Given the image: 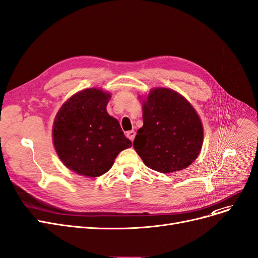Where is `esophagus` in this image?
I'll return each instance as SVG.
<instances>
[{
  "label": "esophagus",
  "instance_id": "1",
  "mask_svg": "<svg viewBox=\"0 0 258 258\" xmlns=\"http://www.w3.org/2000/svg\"><path fill=\"white\" fill-rule=\"evenodd\" d=\"M127 138L132 142L133 140H135V138H136V132L133 131V130L128 131V132H127Z\"/></svg>",
  "mask_w": 258,
  "mask_h": 258
}]
</instances>
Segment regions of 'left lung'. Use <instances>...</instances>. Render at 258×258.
<instances>
[{"label":"left lung","mask_w":258,"mask_h":258,"mask_svg":"<svg viewBox=\"0 0 258 258\" xmlns=\"http://www.w3.org/2000/svg\"><path fill=\"white\" fill-rule=\"evenodd\" d=\"M204 130L197 111L184 97L157 87L143 101V127L133 147L143 162L160 173H173L198 158Z\"/></svg>","instance_id":"obj_1"}]
</instances>
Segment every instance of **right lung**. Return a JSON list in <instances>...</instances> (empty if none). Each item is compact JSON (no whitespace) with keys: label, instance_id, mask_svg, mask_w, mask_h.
<instances>
[{"label":"right lung","instance_id":"1","mask_svg":"<svg viewBox=\"0 0 258 258\" xmlns=\"http://www.w3.org/2000/svg\"><path fill=\"white\" fill-rule=\"evenodd\" d=\"M111 98L98 88H86L61 105L53 123V144L61 162L79 175L108 172L115 158L132 143L119 122L106 112Z\"/></svg>","mask_w":258,"mask_h":258}]
</instances>
